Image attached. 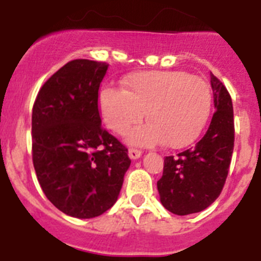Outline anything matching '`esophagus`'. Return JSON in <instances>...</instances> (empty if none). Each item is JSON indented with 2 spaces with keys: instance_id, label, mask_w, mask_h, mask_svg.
<instances>
[{
  "instance_id": "obj_1",
  "label": "esophagus",
  "mask_w": 261,
  "mask_h": 261,
  "mask_svg": "<svg viewBox=\"0 0 261 261\" xmlns=\"http://www.w3.org/2000/svg\"><path fill=\"white\" fill-rule=\"evenodd\" d=\"M128 155L130 159H138L142 155V151L138 150V149H135V147H130L128 151Z\"/></svg>"
}]
</instances>
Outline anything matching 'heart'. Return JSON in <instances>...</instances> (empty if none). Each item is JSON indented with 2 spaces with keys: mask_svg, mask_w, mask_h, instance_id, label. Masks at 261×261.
<instances>
[{
  "mask_svg": "<svg viewBox=\"0 0 261 261\" xmlns=\"http://www.w3.org/2000/svg\"><path fill=\"white\" fill-rule=\"evenodd\" d=\"M124 90L106 87L99 94V108L106 125L135 145L161 144L180 149L192 144L208 123L212 89L204 78L180 70L140 71L123 81Z\"/></svg>",
  "mask_w": 261,
  "mask_h": 261,
  "instance_id": "obj_1",
  "label": "heart"
}]
</instances>
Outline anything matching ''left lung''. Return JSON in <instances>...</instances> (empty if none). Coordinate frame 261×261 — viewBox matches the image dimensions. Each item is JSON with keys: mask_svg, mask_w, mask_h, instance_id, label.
I'll list each match as a JSON object with an SVG mask.
<instances>
[{"mask_svg": "<svg viewBox=\"0 0 261 261\" xmlns=\"http://www.w3.org/2000/svg\"><path fill=\"white\" fill-rule=\"evenodd\" d=\"M216 112L204 137L176 156L165 158L156 181L162 205L177 216L199 213L221 195L234 150V112L229 91L211 74Z\"/></svg>", "mask_w": 261, "mask_h": 261, "instance_id": "obj_1", "label": "left lung"}]
</instances>
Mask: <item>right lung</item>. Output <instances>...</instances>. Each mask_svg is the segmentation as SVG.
<instances>
[{
	"label": "right lung",
	"mask_w": 261,
	"mask_h": 261,
	"mask_svg": "<svg viewBox=\"0 0 261 261\" xmlns=\"http://www.w3.org/2000/svg\"><path fill=\"white\" fill-rule=\"evenodd\" d=\"M108 64L69 61L39 90L32 108V162L41 190L62 213L93 218L116 202L128 149L103 129L98 91Z\"/></svg>",
	"instance_id": "right-lung-1"
}]
</instances>
